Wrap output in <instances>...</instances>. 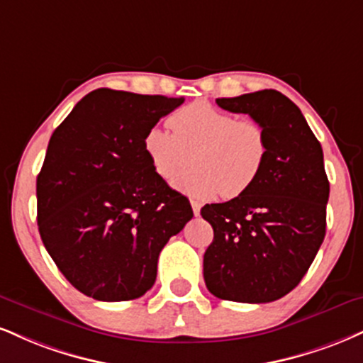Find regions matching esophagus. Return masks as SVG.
Segmentation results:
<instances>
[{
	"instance_id": "esophagus-1",
	"label": "esophagus",
	"mask_w": 363,
	"mask_h": 363,
	"mask_svg": "<svg viewBox=\"0 0 363 363\" xmlns=\"http://www.w3.org/2000/svg\"><path fill=\"white\" fill-rule=\"evenodd\" d=\"M191 206H193V213L196 216H199V213H201V203H198V201H191Z\"/></svg>"
}]
</instances>
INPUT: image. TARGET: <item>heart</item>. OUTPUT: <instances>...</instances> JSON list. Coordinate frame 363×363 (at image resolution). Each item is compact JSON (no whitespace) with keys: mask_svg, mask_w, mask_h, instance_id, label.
I'll use <instances>...</instances> for the list:
<instances>
[{"mask_svg":"<svg viewBox=\"0 0 363 363\" xmlns=\"http://www.w3.org/2000/svg\"><path fill=\"white\" fill-rule=\"evenodd\" d=\"M172 133L152 126L143 150L152 169L170 181L190 163L196 165L174 179V187L191 198L209 199L223 193L237 198L247 193L267 162L265 128L252 118H237L208 101H194L169 116Z\"/></svg>","mask_w":363,"mask_h":363,"instance_id":"obj_1","label":"heart"}]
</instances>
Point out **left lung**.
I'll use <instances>...</instances> for the list:
<instances>
[{"label":"left lung","mask_w":363,"mask_h":363,"mask_svg":"<svg viewBox=\"0 0 363 363\" xmlns=\"http://www.w3.org/2000/svg\"><path fill=\"white\" fill-rule=\"evenodd\" d=\"M216 103L259 121L269 155L247 193L201 209L215 231L204 282L220 299L270 303L298 286L325 240L330 182L323 148L299 108L276 89Z\"/></svg>","instance_id":"left-lung-1"}]
</instances>
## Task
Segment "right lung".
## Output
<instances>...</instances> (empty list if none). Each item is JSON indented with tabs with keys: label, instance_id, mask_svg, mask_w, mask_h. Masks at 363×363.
Wrapping results in <instances>:
<instances>
[{
	"label": "right lung",
	"instance_id": "add662e5",
	"mask_svg": "<svg viewBox=\"0 0 363 363\" xmlns=\"http://www.w3.org/2000/svg\"><path fill=\"white\" fill-rule=\"evenodd\" d=\"M184 98L101 87L52 133L37 177V221L64 277L98 301L137 299L159 253L193 218L189 199L152 169L143 138Z\"/></svg>",
	"mask_w": 363,
	"mask_h": 363
}]
</instances>
